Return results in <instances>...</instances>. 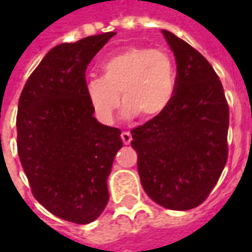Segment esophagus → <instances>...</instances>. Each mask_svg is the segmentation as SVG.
Masks as SVG:
<instances>
[{
  "mask_svg": "<svg viewBox=\"0 0 252 252\" xmlns=\"http://www.w3.org/2000/svg\"><path fill=\"white\" fill-rule=\"evenodd\" d=\"M121 139H123L124 144H129L132 140L131 133H129V132H123V133H121Z\"/></svg>",
  "mask_w": 252,
  "mask_h": 252,
  "instance_id": "obj_1",
  "label": "esophagus"
}]
</instances>
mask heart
I'll return each instance as SVG.
<instances>
[{
	"label": "heart",
	"mask_w": 252,
	"mask_h": 252,
	"mask_svg": "<svg viewBox=\"0 0 252 252\" xmlns=\"http://www.w3.org/2000/svg\"><path fill=\"white\" fill-rule=\"evenodd\" d=\"M101 74L90 78L85 90L94 115L104 124L113 121L120 95L126 119L142 115L150 120L167 109L177 89L173 59L155 48L128 47L106 58Z\"/></svg>",
	"instance_id": "heart-1"
}]
</instances>
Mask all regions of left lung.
Instances as JSON below:
<instances>
[{
    "instance_id": "1",
    "label": "left lung",
    "mask_w": 252,
    "mask_h": 252,
    "mask_svg": "<svg viewBox=\"0 0 252 252\" xmlns=\"http://www.w3.org/2000/svg\"><path fill=\"white\" fill-rule=\"evenodd\" d=\"M174 52L177 89L162 115L131 131L144 191L158 205L188 211L204 202L228 158L229 109L211 63L162 30Z\"/></svg>"
}]
</instances>
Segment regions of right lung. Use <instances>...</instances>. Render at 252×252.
<instances>
[{"label": "right lung", "mask_w": 252, "mask_h": 252, "mask_svg": "<svg viewBox=\"0 0 252 252\" xmlns=\"http://www.w3.org/2000/svg\"><path fill=\"white\" fill-rule=\"evenodd\" d=\"M115 35L54 47L19 99L17 150L32 193L52 215L77 224L105 209L106 181L123 147L121 131L97 121L85 90L88 64Z\"/></svg>", "instance_id": "1"}]
</instances>
